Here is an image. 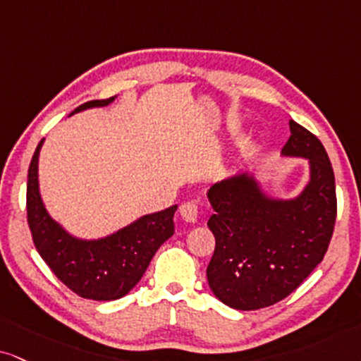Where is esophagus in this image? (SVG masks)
<instances>
[{"instance_id":"1","label":"esophagus","mask_w":361,"mask_h":361,"mask_svg":"<svg viewBox=\"0 0 361 361\" xmlns=\"http://www.w3.org/2000/svg\"><path fill=\"white\" fill-rule=\"evenodd\" d=\"M179 211H180L182 219H184L185 222H197L199 207H197V204H195V202H184L179 207Z\"/></svg>"}]
</instances>
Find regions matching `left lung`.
I'll use <instances>...</instances> for the list:
<instances>
[{
  "label": "left lung",
  "instance_id": "8db88e82",
  "mask_svg": "<svg viewBox=\"0 0 361 361\" xmlns=\"http://www.w3.org/2000/svg\"><path fill=\"white\" fill-rule=\"evenodd\" d=\"M283 147L286 157L310 160V182L295 199L262 192L249 173L216 182L207 190L216 238L207 281L234 310H261L281 301L305 281L330 246L336 221L335 173L326 150L295 120Z\"/></svg>",
  "mask_w": 361,
  "mask_h": 361
}]
</instances>
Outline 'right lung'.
I'll return each mask as SVG.
<instances>
[{"label": "right lung", "mask_w": 361, "mask_h": 361, "mask_svg": "<svg viewBox=\"0 0 361 361\" xmlns=\"http://www.w3.org/2000/svg\"><path fill=\"white\" fill-rule=\"evenodd\" d=\"M114 100L115 97L87 102L70 115L105 106ZM42 145L43 140L31 157L26 185V212L35 247L53 274L75 295L95 301L126 296L140 281L157 249L173 234L177 206L142 216L106 238L92 241L75 238L51 219L39 195L38 157Z\"/></svg>", "instance_id": "obj_1"}]
</instances>
